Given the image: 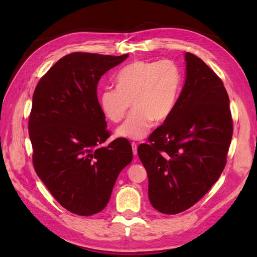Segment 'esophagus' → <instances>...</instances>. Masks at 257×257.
Wrapping results in <instances>:
<instances>
[{"label":"esophagus","mask_w":257,"mask_h":257,"mask_svg":"<svg viewBox=\"0 0 257 257\" xmlns=\"http://www.w3.org/2000/svg\"><path fill=\"white\" fill-rule=\"evenodd\" d=\"M137 144H135V143H132V149H133V153H134V155H137Z\"/></svg>","instance_id":"1"}]
</instances>
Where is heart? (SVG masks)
<instances>
[{"mask_svg":"<svg viewBox=\"0 0 257 257\" xmlns=\"http://www.w3.org/2000/svg\"><path fill=\"white\" fill-rule=\"evenodd\" d=\"M118 87L105 88L99 105L106 118L118 123L132 106L116 136L139 141L148 134L154 120H166L173 112L182 85V72L174 61H137L116 75Z\"/></svg>","mask_w":257,"mask_h":257,"instance_id":"heart-1","label":"heart"}]
</instances>
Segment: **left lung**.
<instances>
[{
	"label": "left lung",
	"instance_id": "obj_1",
	"mask_svg": "<svg viewBox=\"0 0 257 257\" xmlns=\"http://www.w3.org/2000/svg\"><path fill=\"white\" fill-rule=\"evenodd\" d=\"M186 78L173 112L137 152L154 209L177 214L195 205L220 178L232 137L229 97L205 62L185 53Z\"/></svg>",
	"mask_w": 257,
	"mask_h": 257
}]
</instances>
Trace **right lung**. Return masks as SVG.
I'll use <instances>...</instances> for the list:
<instances>
[{"instance_id": "obj_1", "label": "right lung", "mask_w": 257, "mask_h": 257, "mask_svg": "<svg viewBox=\"0 0 257 257\" xmlns=\"http://www.w3.org/2000/svg\"><path fill=\"white\" fill-rule=\"evenodd\" d=\"M128 57L73 52L38 81L29 116L37 176L69 212L95 214L109 201L121 170L133 160L125 138L110 136L97 99V83Z\"/></svg>"}]
</instances>
